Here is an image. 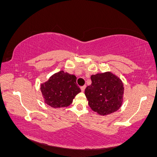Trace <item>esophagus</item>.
Segmentation results:
<instances>
[{"instance_id": "esophagus-1", "label": "esophagus", "mask_w": 157, "mask_h": 157, "mask_svg": "<svg viewBox=\"0 0 157 157\" xmlns=\"http://www.w3.org/2000/svg\"><path fill=\"white\" fill-rule=\"evenodd\" d=\"M85 87H86V86H85H85H81L80 89H81V91H82V92H84V91H85Z\"/></svg>"}]
</instances>
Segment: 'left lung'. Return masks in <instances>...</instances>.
Returning <instances> with one entry per match:
<instances>
[{
    "instance_id": "obj_1",
    "label": "left lung",
    "mask_w": 157,
    "mask_h": 157,
    "mask_svg": "<svg viewBox=\"0 0 157 157\" xmlns=\"http://www.w3.org/2000/svg\"><path fill=\"white\" fill-rule=\"evenodd\" d=\"M91 80L92 84L85 91L91 109L101 116L118 111L123 101L122 80L111 72L92 75Z\"/></svg>"
}]
</instances>
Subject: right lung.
<instances>
[{
	"mask_svg": "<svg viewBox=\"0 0 157 157\" xmlns=\"http://www.w3.org/2000/svg\"><path fill=\"white\" fill-rule=\"evenodd\" d=\"M77 78L63 71L53 74L47 81L41 84V92L44 102L52 108L60 109L67 107L80 89L76 83Z\"/></svg>",
	"mask_w": 157,
	"mask_h": 157,
	"instance_id": "add662e5",
	"label": "right lung"
}]
</instances>
